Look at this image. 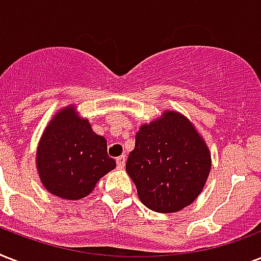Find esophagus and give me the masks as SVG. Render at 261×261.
<instances>
[{
    "mask_svg": "<svg viewBox=\"0 0 261 261\" xmlns=\"http://www.w3.org/2000/svg\"><path fill=\"white\" fill-rule=\"evenodd\" d=\"M116 165H118V168L123 169L124 165H126V155L123 154L120 155V157H118V159H116Z\"/></svg>",
    "mask_w": 261,
    "mask_h": 261,
    "instance_id": "esophagus-1",
    "label": "esophagus"
}]
</instances>
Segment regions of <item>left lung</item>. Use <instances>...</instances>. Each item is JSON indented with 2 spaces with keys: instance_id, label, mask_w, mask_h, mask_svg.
<instances>
[{
  "instance_id": "left-lung-1",
  "label": "left lung",
  "mask_w": 261,
  "mask_h": 261,
  "mask_svg": "<svg viewBox=\"0 0 261 261\" xmlns=\"http://www.w3.org/2000/svg\"><path fill=\"white\" fill-rule=\"evenodd\" d=\"M211 155L194 126L177 112L143 124L126 171L141 202L157 213H176L194 202L210 173Z\"/></svg>"
}]
</instances>
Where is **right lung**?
<instances>
[{"mask_svg":"<svg viewBox=\"0 0 261 261\" xmlns=\"http://www.w3.org/2000/svg\"><path fill=\"white\" fill-rule=\"evenodd\" d=\"M36 164L46 190L69 200L85 198L116 167L107 153L106 139L94 134L87 119H80L70 107L55 115L43 133Z\"/></svg>","mask_w":261,"mask_h":261,"instance_id":"add662e5","label":"right lung"}]
</instances>
